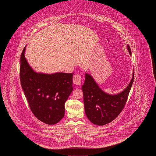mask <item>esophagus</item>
<instances>
[{
    "label": "esophagus",
    "instance_id": "34e87169",
    "mask_svg": "<svg viewBox=\"0 0 156 156\" xmlns=\"http://www.w3.org/2000/svg\"><path fill=\"white\" fill-rule=\"evenodd\" d=\"M73 83L77 85H80L81 83V77L79 74H75L73 77Z\"/></svg>",
    "mask_w": 156,
    "mask_h": 156
}]
</instances>
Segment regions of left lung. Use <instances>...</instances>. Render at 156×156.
Wrapping results in <instances>:
<instances>
[{
    "label": "left lung",
    "instance_id": "obj_1",
    "mask_svg": "<svg viewBox=\"0 0 156 156\" xmlns=\"http://www.w3.org/2000/svg\"><path fill=\"white\" fill-rule=\"evenodd\" d=\"M128 50L131 55L129 45ZM134 77L122 93L112 95L104 93L100 89L93 77L85 74V81L82 86L83 103L86 116L90 121L97 126H104L115 119L123 110L126 104Z\"/></svg>",
    "mask_w": 156,
    "mask_h": 156
}]
</instances>
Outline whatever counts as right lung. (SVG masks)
Returning a JSON list of instances; mask_svg holds the SVG:
<instances>
[{"label":"right lung","mask_w":156,"mask_h":156,"mask_svg":"<svg viewBox=\"0 0 156 156\" xmlns=\"http://www.w3.org/2000/svg\"><path fill=\"white\" fill-rule=\"evenodd\" d=\"M20 56V83L30 109L38 119L47 124L59 122L65 115V103L73 91V73H37L24 56Z\"/></svg>","instance_id":"add662e5"}]
</instances>
